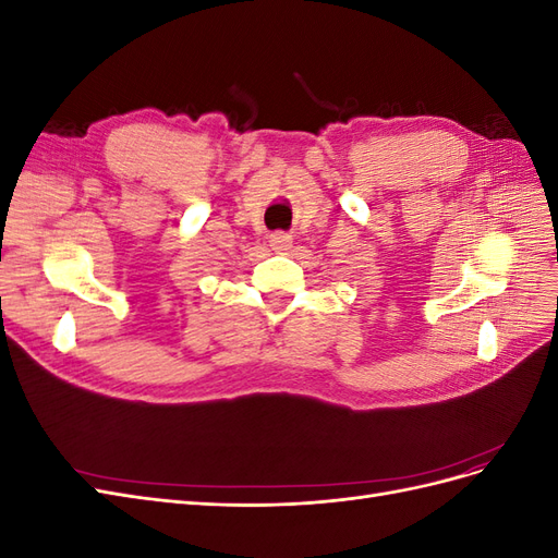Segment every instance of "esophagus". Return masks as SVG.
<instances>
[{
  "mask_svg": "<svg viewBox=\"0 0 558 558\" xmlns=\"http://www.w3.org/2000/svg\"><path fill=\"white\" fill-rule=\"evenodd\" d=\"M291 244H293V238L289 232H272L269 234V246L272 248H277V251H289L291 248Z\"/></svg>",
  "mask_w": 558,
  "mask_h": 558,
  "instance_id": "esophagus-1",
  "label": "esophagus"
}]
</instances>
